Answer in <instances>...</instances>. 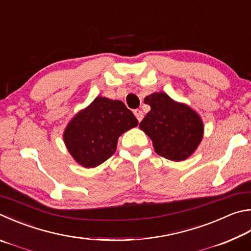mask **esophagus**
<instances>
[{
  "instance_id": "1",
  "label": "esophagus",
  "mask_w": 251,
  "mask_h": 251,
  "mask_svg": "<svg viewBox=\"0 0 251 251\" xmlns=\"http://www.w3.org/2000/svg\"><path fill=\"white\" fill-rule=\"evenodd\" d=\"M134 114H135L136 118H137V120H138V122H140L141 120H143V117H144V113L141 112L140 110H135V111H134Z\"/></svg>"
}]
</instances>
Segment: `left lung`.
Segmentation results:
<instances>
[{
	"mask_svg": "<svg viewBox=\"0 0 251 251\" xmlns=\"http://www.w3.org/2000/svg\"><path fill=\"white\" fill-rule=\"evenodd\" d=\"M145 103L151 110L139 127L152 140L154 151L172 161L190 157L203 137V123L198 114L163 92L148 95Z\"/></svg>",
	"mask_w": 251,
	"mask_h": 251,
	"instance_id": "left-lung-1",
	"label": "left lung"
}]
</instances>
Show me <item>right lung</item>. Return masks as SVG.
Instances as JSON below:
<instances>
[{
	"mask_svg": "<svg viewBox=\"0 0 251 251\" xmlns=\"http://www.w3.org/2000/svg\"><path fill=\"white\" fill-rule=\"evenodd\" d=\"M137 125V118L122 101L99 97L74 117L63 139L76 162L94 168L113 156L123 133Z\"/></svg>",
	"mask_w": 251,
	"mask_h": 251,
	"instance_id": "1",
	"label": "right lung"
}]
</instances>
